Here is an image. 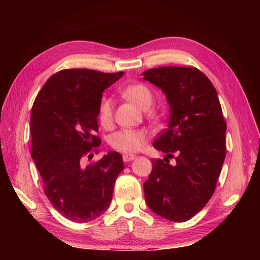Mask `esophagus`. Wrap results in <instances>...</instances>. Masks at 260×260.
<instances>
[{
	"label": "esophagus",
	"instance_id": "1",
	"mask_svg": "<svg viewBox=\"0 0 260 260\" xmlns=\"http://www.w3.org/2000/svg\"><path fill=\"white\" fill-rule=\"evenodd\" d=\"M122 159H124V161L128 162V161H132L133 159H135V156L131 155V153H125V155H122Z\"/></svg>",
	"mask_w": 260,
	"mask_h": 260
}]
</instances>
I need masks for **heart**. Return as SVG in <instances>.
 Returning a JSON list of instances; mask_svg holds the SVG:
<instances>
[{"label":"heart","instance_id":"obj_1","mask_svg":"<svg viewBox=\"0 0 260 260\" xmlns=\"http://www.w3.org/2000/svg\"><path fill=\"white\" fill-rule=\"evenodd\" d=\"M124 96L141 110H148L152 104L153 96L151 90L142 83H135L128 86L124 90ZM100 124L103 127H109L112 122V101L104 99L101 103L99 111ZM147 140V134L143 131L120 129L110 136L109 142L116 150L125 153H131L140 150Z\"/></svg>","mask_w":260,"mask_h":260}]
</instances>
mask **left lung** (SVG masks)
<instances>
[{"instance_id": "left-lung-1", "label": "left lung", "mask_w": 260, "mask_h": 260, "mask_svg": "<svg viewBox=\"0 0 260 260\" xmlns=\"http://www.w3.org/2000/svg\"><path fill=\"white\" fill-rule=\"evenodd\" d=\"M142 76L165 94L170 107L167 128L153 142L165 156L152 159L144 197L152 212L187 221L212 197L225 160L221 105L212 82L196 68H157ZM171 157L174 165L169 164Z\"/></svg>"}]
</instances>
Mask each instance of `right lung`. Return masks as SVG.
I'll return each instance as SVG.
<instances>
[{
    "label": "right lung",
    "instance_id": "1",
    "mask_svg": "<svg viewBox=\"0 0 260 260\" xmlns=\"http://www.w3.org/2000/svg\"><path fill=\"white\" fill-rule=\"evenodd\" d=\"M124 76L88 69L61 70L48 79L30 113L32 158L52 206L74 222H87L108 210L117 177L124 170L120 153L109 151L93 165L101 140L98 117L102 93Z\"/></svg>",
    "mask_w": 260,
    "mask_h": 260
}]
</instances>
